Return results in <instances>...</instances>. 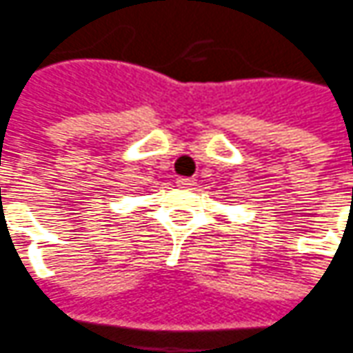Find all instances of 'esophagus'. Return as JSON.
<instances>
[{
  "label": "esophagus",
  "mask_w": 353,
  "mask_h": 353,
  "mask_svg": "<svg viewBox=\"0 0 353 353\" xmlns=\"http://www.w3.org/2000/svg\"><path fill=\"white\" fill-rule=\"evenodd\" d=\"M176 184L181 186V188H192L196 181L194 179H188V176H181V179H176Z\"/></svg>",
  "instance_id": "1"
}]
</instances>
